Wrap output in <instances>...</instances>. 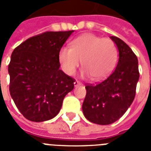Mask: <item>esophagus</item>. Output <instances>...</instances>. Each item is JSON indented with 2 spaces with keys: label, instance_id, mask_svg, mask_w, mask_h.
<instances>
[{
  "label": "esophagus",
  "instance_id": "obj_1",
  "mask_svg": "<svg viewBox=\"0 0 151 151\" xmlns=\"http://www.w3.org/2000/svg\"><path fill=\"white\" fill-rule=\"evenodd\" d=\"M81 82H79V81H76L75 82H74V86H75V87H77V86L81 85Z\"/></svg>",
  "mask_w": 151,
  "mask_h": 151
}]
</instances>
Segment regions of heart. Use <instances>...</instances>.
I'll return each mask as SVG.
<instances>
[{
  "instance_id": "obj_1",
  "label": "heart",
  "mask_w": 151,
  "mask_h": 151,
  "mask_svg": "<svg viewBox=\"0 0 151 151\" xmlns=\"http://www.w3.org/2000/svg\"><path fill=\"white\" fill-rule=\"evenodd\" d=\"M117 50L111 40L86 33L74 39L70 48L63 47L59 52L62 68L68 76H73L82 65V76H90L93 81H101L114 69Z\"/></svg>"
}]
</instances>
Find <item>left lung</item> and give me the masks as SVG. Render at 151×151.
<instances>
[{"label":"left lung","instance_id":"obj_1","mask_svg":"<svg viewBox=\"0 0 151 151\" xmlns=\"http://www.w3.org/2000/svg\"><path fill=\"white\" fill-rule=\"evenodd\" d=\"M119 51V61L111 75L98 84L86 85L82 105L85 118L97 124H111L127 111L134 100L139 80L138 61L131 48L111 36Z\"/></svg>","mask_w":151,"mask_h":151}]
</instances>
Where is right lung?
<instances>
[{"mask_svg":"<svg viewBox=\"0 0 151 151\" xmlns=\"http://www.w3.org/2000/svg\"><path fill=\"white\" fill-rule=\"evenodd\" d=\"M74 31L47 32L14 49L8 67L9 93L24 117L33 122L54 118L65 96L74 88L73 78L60 70L59 52Z\"/></svg>","mask_w":151,"mask_h":151,"instance_id":"obj_1","label":"right lung"}]
</instances>
